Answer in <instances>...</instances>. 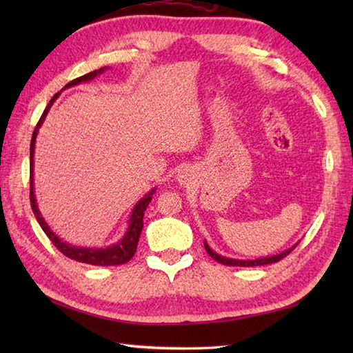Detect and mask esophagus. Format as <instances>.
<instances>
[{"instance_id":"34e87169","label":"esophagus","mask_w":353,"mask_h":353,"mask_svg":"<svg viewBox=\"0 0 353 353\" xmlns=\"http://www.w3.org/2000/svg\"><path fill=\"white\" fill-rule=\"evenodd\" d=\"M186 176H188V174H186V172H182V174H181V182L188 181V179H186Z\"/></svg>"}]
</instances>
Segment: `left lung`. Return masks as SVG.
Here are the masks:
<instances>
[{
    "label": "left lung",
    "instance_id": "8db88e82",
    "mask_svg": "<svg viewBox=\"0 0 353 353\" xmlns=\"http://www.w3.org/2000/svg\"><path fill=\"white\" fill-rule=\"evenodd\" d=\"M296 245H292L291 249L285 250V252H282L279 254H274V256L261 258V259H254V261H239V259H230V258L220 256V254H216L215 252H212L211 247H209L206 243H205V249L209 253V256H211L212 259H215L216 262H220V264H223V265H229V267H256V265H268V264H273V262H279L281 259H283L285 256H287V254H290L292 250H294Z\"/></svg>",
    "mask_w": 353,
    "mask_h": 353
}]
</instances>
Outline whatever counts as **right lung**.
Returning a JSON list of instances; mask_svg holds the SVG:
<instances>
[{
	"label": "right lung",
	"mask_w": 353,
	"mask_h": 353,
	"mask_svg": "<svg viewBox=\"0 0 353 353\" xmlns=\"http://www.w3.org/2000/svg\"><path fill=\"white\" fill-rule=\"evenodd\" d=\"M103 70L104 68H100L99 71L88 72V74H85V76L74 79L65 88L79 85V83H81V81L91 80V79H94L97 76V74L101 72ZM57 95L59 94H56L54 97H52V99L48 103V106L45 108L42 117L39 118V121H37V124H36V129H34L33 137H32V144H30V203H32V209H33V212H34V216H36L37 223L41 224V228L45 232V235L50 238V241L56 245V249L61 252V253H63L66 258L74 259V261H79V262H83V264H91V265H103V267H108V265H123V264H125V262H129L133 258L134 252H137L141 230H142V228H144V212L147 211V206H148L150 201H152V196H153L154 191L148 192L144 199H141L138 201V205L134 206L133 212H132L129 230H127V234L124 235V238L118 244L112 245V247H108V249H83V247H76V245H71V244L63 243L62 239H59L50 230V228L47 226V223L42 220V216L39 214V209H37L34 192H33L34 139H36V134H37V129H39L41 124L43 123L45 115H47V112H48V109L51 106V103L56 100Z\"/></svg>",
	"instance_id": "add662e5"
}]
</instances>
